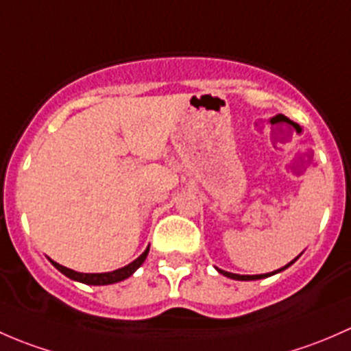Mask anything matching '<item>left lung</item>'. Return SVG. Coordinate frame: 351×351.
Segmentation results:
<instances>
[{
	"instance_id": "8db88e82",
	"label": "left lung",
	"mask_w": 351,
	"mask_h": 351,
	"mask_svg": "<svg viewBox=\"0 0 351 351\" xmlns=\"http://www.w3.org/2000/svg\"><path fill=\"white\" fill-rule=\"evenodd\" d=\"M295 260H298V258H294V260H292V262H291V263H287V265H285V267H282V269L276 270V272H270V274H262V276H238V274H231V272H225V270H221V269H218V272H219V274H223V276L230 277V279H234V280H256V279H263V277H270V276H274V274L280 272V270L287 269V267H291V265H292V263H294V262H295Z\"/></svg>"
}]
</instances>
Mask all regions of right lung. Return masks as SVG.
Instances as JSON below:
<instances>
[{
	"instance_id": "add662e5",
	"label": "right lung",
	"mask_w": 351,
	"mask_h": 351,
	"mask_svg": "<svg viewBox=\"0 0 351 351\" xmlns=\"http://www.w3.org/2000/svg\"><path fill=\"white\" fill-rule=\"evenodd\" d=\"M149 250L150 248H147L138 258L133 260L132 263H128V265L123 267V269L113 270V272H104V274H81V272H75V270L67 269V267L59 265V263L53 262V260H50V262H52V265L56 267L57 270H60L64 276L69 277V279L77 280V282H82V284H89V285H108V284H114V282H120V280L128 279V277L132 276V274L135 272L143 262H145L147 255H149Z\"/></svg>"
}]
</instances>
